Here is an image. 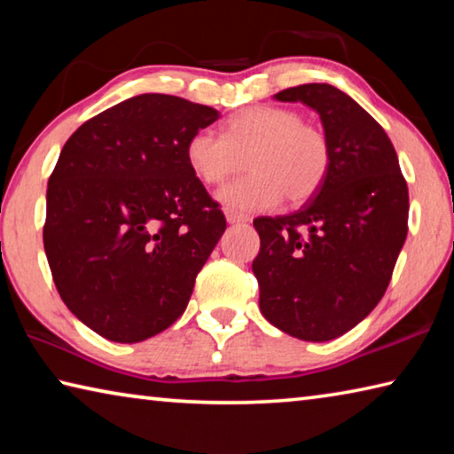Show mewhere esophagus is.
<instances>
[{"mask_svg": "<svg viewBox=\"0 0 454 454\" xmlns=\"http://www.w3.org/2000/svg\"><path fill=\"white\" fill-rule=\"evenodd\" d=\"M226 220L228 224H246L250 218L246 216V214H240V212H234V210H226Z\"/></svg>", "mask_w": 454, "mask_h": 454, "instance_id": "1", "label": "esophagus"}]
</instances>
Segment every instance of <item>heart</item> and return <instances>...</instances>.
<instances>
[{
	"instance_id": "b5f03b06",
	"label": "heart",
	"mask_w": 454,
	"mask_h": 454,
	"mask_svg": "<svg viewBox=\"0 0 454 454\" xmlns=\"http://www.w3.org/2000/svg\"><path fill=\"white\" fill-rule=\"evenodd\" d=\"M186 162L200 182L216 186L246 168L252 174L218 192L228 210H270L282 196L302 204L322 188L333 148L320 128L288 107L254 106L234 114L222 136L198 129L186 144Z\"/></svg>"
}]
</instances>
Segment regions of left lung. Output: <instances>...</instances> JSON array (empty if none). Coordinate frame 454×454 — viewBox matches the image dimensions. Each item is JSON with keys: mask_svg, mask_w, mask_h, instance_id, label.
<instances>
[{"mask_svg": "<svg viewBox=\"0 0 454 454\" xmlns=\"http://www.w3.org/2000/svg\"><path fill=\"white\" fill-rule=\"evenodd\" d=\"M274 98L318 114L333 164L301 210L254 220L260 310L301 340H333L387 292L409 232V188L387 132L344 91L304 83Z\"/></svg>", "mask_w": 454, "mask_h": 454, "instance_id": "left-lung-1", "label": "left lung"}]
</instances>
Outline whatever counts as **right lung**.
<instances>
[{
    "label": "right lung",
    "mask_w": 454,
    "mask_h": 454,
    "mask_svg": "<svg viewBox=\"0 0 454 454\" xmlns=\"http://www.w3.org/2000/svg\"><path fill=\"white\" fill-rule=\"evenodd\" d=\"M220 118L210 106L142 94L82 124L48 182L43 248L61 301L114 342H142L186 310L226 218L186 162Z\"/></svg>",
    "instance_id": "right-lung-1"
}]
</instances>
